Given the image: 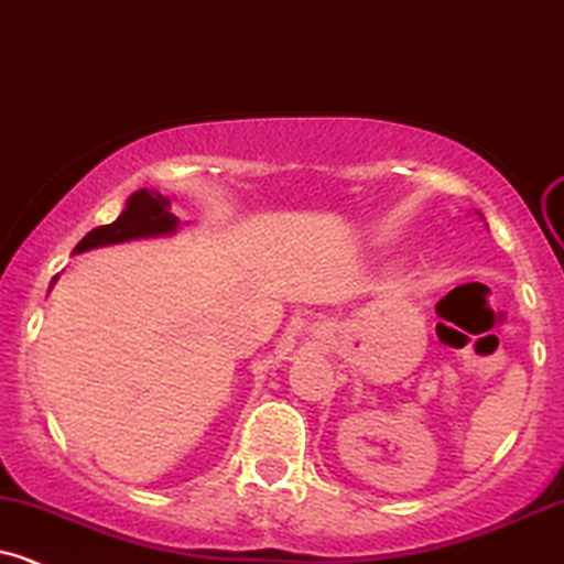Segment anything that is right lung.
<instances>
[{"label":"right lung","mask_w":564,"mask_h":564,"mask_svg":"<svg viewBox=\"0 0 564 564\" xmlns=\"http://www.w3.org/2000/svg\"><path fill=\"white\" fill-rule=\"evenodd\" d=\"M177 216L170 213V199H164L159 192H148L140 188L127 199L121 216L112 224L91 229L83 240L75 246V251H88V248L112 246V242L134 240V237H156L175 232Z\"/></svg>","instance_id":"obj_1"}]
</instances>
